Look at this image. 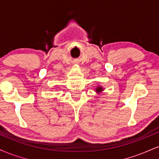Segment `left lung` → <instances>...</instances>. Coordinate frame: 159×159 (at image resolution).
<instances>
[{
  "label": "left lung",
  "mask_w": 159,
  "mask_h": 159,
  "mask_svg": "<svg viewBox=\"0 0 159 159\" xmlns=\"http://www.w3.org/2000/svg\"><path fill=\"white\" fill-rule=\"evenodd\" d=\"M103 90H104V88H103V87H102V86H98V87L95 89V91H96V93H98V94L101 93Z\"/></svg>",
  "instance_id": "1"
}]
</instances>
